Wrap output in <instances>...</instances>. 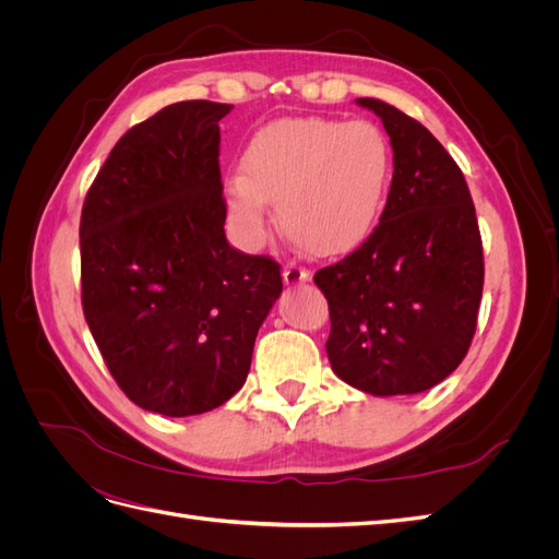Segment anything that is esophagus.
Returning <instances> with one entry per match:
<instances>
[{
    "mask_svg": "<svg viewBox=\"0 0 559 559\" xmlns=\"http://www.w3.org/2000/svg\"><path fill=\"white\" fill-rule=\"evenodd\" d=\"M282 280H284L286 286H296V284L308 282L310 273L306 267H298V265L289 263V265H284V270H282Z\"/></svg>",
    "mask_w": 559,
    "mask_h": 559,
    "instance_id": "1",
    "label": "esophagus"
}]
</instances>
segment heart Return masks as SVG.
I'll use <instances>...</instances> for the list:
<instances>
[{
  "mask_svg": "<svg viewBox=\"0 0 559 559\" xmlns=\"http://www.w3.org/2000/svg\"><path fill=\"white\" fill-rule=\"evenodd\" d=\"M242 175L226 179L230 226L259 249L277 202L282 228L317 257H345L382 222L394 181V148L370 121L282 118L249 140Z\"/></svg>",
  "mask_w": 559,
  "mask_h": 559,
  "instance_id": "b5f03b06",
  "label": "heart"
}]
</instances>
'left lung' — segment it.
I'll return each instance as SVG.
<instances>
[{
    "label": "left lung",
    "mask_w": 559,
    "mask_h": 559,
    "mask_svg": "<svg viewBox=\"0 0 559 559\" xmlns=\"http://www.w3.org/2000/svg\"><path fill=\"white\" fill-rule=\"evenodd\" d=\"M394 148L376 233L314 284L329 300L333 373L373 396L419 394L466 357L483 296V242L464 175L433 134L373 97Z\"/></svg>",
    "instance_id": "8db88e82"
}]
</instances>
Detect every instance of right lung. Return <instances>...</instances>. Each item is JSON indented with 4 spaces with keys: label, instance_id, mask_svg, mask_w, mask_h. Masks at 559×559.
<instances>
[{
    "label": "right lung",
    "instance_id": "add662e5",
    "mask_svg": "<svg viewBox=\"0 0 559 559\" xmlns=\"http://www.w3.org/2000/svg\"><path fill=\"white\" fill-rule=\"evenodd\" d=\"M189 99L130 128L81 212V302L109 373L140 408L210 413L238 394L280 265L226 240L218 121Z\"/></svg>",
    "mask_w": 559,
    "mask_h": 559
}]
</instances>
